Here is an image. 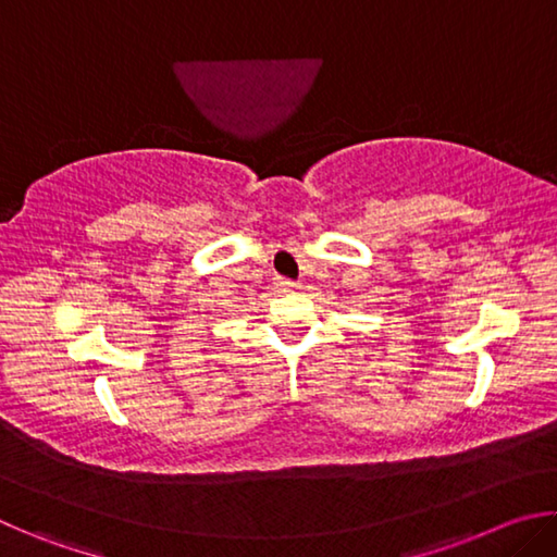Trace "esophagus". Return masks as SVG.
<instances>
[{
  "label": "esophagus",
  "instance_id": "esophagus-1",
  "mask_svg": "<svg viewBox=\"0 0 557 557\" xmlns=\"http://www.w3.org/2000/svg\"><path fill=\"white\" fill-rule=\"evenodd\" d=\"M277 287H280V292H292V289H297V287H299V282H292V280H282V277H277Z\"/></svg>",
  "mask_w": 557,
  "mask_h": 557
}]
</instances>
